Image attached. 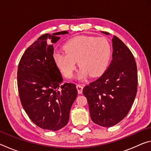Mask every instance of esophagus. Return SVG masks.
Segmentation results:
<instances>
[{
  "label": "esophagus",
  "instance_id": "obj_1",
  "mask_svg": "<svg viewBox=\"0 0 151 151\" xmlns=\"http://www.w3.org/2000/svg\"><path fill=\"white\" fill-rule=\"evenodd\" d=\"M76 88H77L78 93L79 94H81L82 93H83V86L81 85H76Z\"/></svg>",
  "mask_w": 151,
  "mask_h": 151
}]
</instances>
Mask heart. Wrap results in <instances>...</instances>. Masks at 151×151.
I'll return each mask as SVG.
<instances>
[{
  "label": "heart",
  "instance_id": "b5f03b06",
  "mask_svg": "<svg viewBox=\"0 0 151 151\" xmlns=\"http://www.w3.org/2000/svg\"><path fill=\"white\" fill-rule=\"evenodd\" d=\"M65 52L54 55L55 63L66 78L73 77L76 62L81 67L78 77L88 75L94 77L104 73L111 57V46L104 37L78 36L70 39L64 47Z\"/></svg>",
  "mask_w": 151,
  "mask_h": 151
}]
</instances>
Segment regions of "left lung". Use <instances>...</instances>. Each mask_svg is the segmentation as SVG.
<instances>
[{"label": "left lung", "mask_w": 151, "mask_h": 151, "mask_svg": "<svg viewBox=\"0 0 151 151\" xmlns=\"http://www.w3.org/2000/svg\"><path fill=\"white\" fill-rule=\"evenodd\" d=\"M112 60L108 68L83 90L92 121L104 127L114 126L127 116L137 92V67L133 55L116 36L112 38Z\"/></svg>", "instance_id": "1"}]
</instances>
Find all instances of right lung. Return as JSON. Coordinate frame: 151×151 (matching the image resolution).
I'll return each mask as SVG.
<instances>
[{
  "mask_svg": "<svg viewBox=\"0 0 151 151\" xmlns=\"http://www.w3.org/2000/svg\"><path fill=\"white\" fill-rule=\"evenodd\" d=\"M62 31L44 34L25 50L18 66L17 85L20 102L30 119L41 129L58 131L67 124L76 85L63 84L53 57L51 43L59 40Z\"/></svg>",
  "mask_w": 151,
  "mask_h": 151,
  "instance_id": "right-lung-1",
  "label": "right lung"
}]
</instances>
